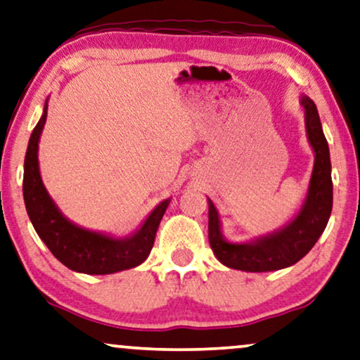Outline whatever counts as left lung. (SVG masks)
Segmentation results:
<instances>
[{
  "label": "left lung",
  "mask_w": 360,
  "mask_h": 360,
  "mask_svg": "<svg viewBox=\"0 0 360 360\" xmlns=\"http://www.w3.org/2000/svg\"><path fill=\"white\" fill-rule=\"evenodd\" d=\"M304 108L306 136L314 153V166L308 191L296 214L283 227L250 242H230L222 232L219 210L209 202V242L214 255L222 265L242 271H275L300 262L328 225L333 210V179H330L329 146L321 127L318 108L313 100L301 95Z\"/></svg>",
  "instance_id": "left-lung-1"
}]
</instances>
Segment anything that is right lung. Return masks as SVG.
Instances as JSON below:
<instances>
[{
  "mask_svg": "<svg viewBox=\"0 0 360 360\" xmlns=\"http://www.w3.org/2000/svg\"><path fill=\"white\" fill-rule=\"evenodd\" d=\"M46 100L42 117L31 133L24 158L22 195L27 215L41 240L46 243L62 265L85 275H110L141 265L150 255L156 230L171 199H165L148 217L124 237L80 227L67 219L47 193L39 171V140L47 118Z\"/></svg>",
  "mask_w": 360,
  "mask_h": 360,
  "instance_id": "add662e5",
  "label": "right lung"
}]
</instances>
